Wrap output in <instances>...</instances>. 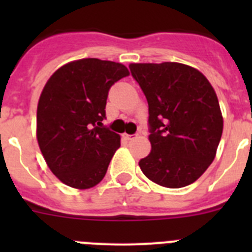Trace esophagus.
I'll use <instances>...</instances> for the list:
<instances>
[{
    "instance_id": "34e87169",
    "label": "esophagus",
    "mask_w": 252,
    "mask_h": 252,
    "mask_svg": "<svg viewBox=\"0 0 252 252\" xmlns=\"http://www.w3.org/2000/svg\"><path fill=\"white\" fill-rule=\"evenodd\" d=\"M122 136H124L126 140H133V139H135V137L137 136V135H128V133H124Z\"/></svg>"
}]
</instances>
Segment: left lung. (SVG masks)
Instances as JSON below:
<instances>
[{
	"label": "left lung",
	"instance_id": "1",
	"mask_svg": "<svg viewBox=\"0 0 252 252\" xmlns=\"http://www.w3.org/2000/svg\"><path fill=\"white\" fill-rule=\"evenodd\" d=\"M128 66L149 103L151 151L140 169L166 188L194 183L215 160L223 131L212 84L198 69L175 62Z\"/></svg>",
	"mask_w": 252,
	"mask_h": 252
}]
</instances>
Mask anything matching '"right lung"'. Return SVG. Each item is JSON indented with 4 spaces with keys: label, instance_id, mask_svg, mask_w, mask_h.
Segmentation results:
<instances>
[{
    "label": "right lung",
    "instance_id": "obj_1",
    "mask_svg": "<svg viewBox=\"0 0 252 252\" xmlns=\"http://www.w3.org/2000/svg\"><path fill=\"white\" fill-rule=\"evenodd\" d=\"M130 74L121 63L97 58L73 60L44 86L36 111V139L46 165L65 186L90 189L106 175L121 146L119 133L102 124L108 91Z\"/></svg>",
    "mask_w": 252,
    "mask_h": 252
}]
</instances>
